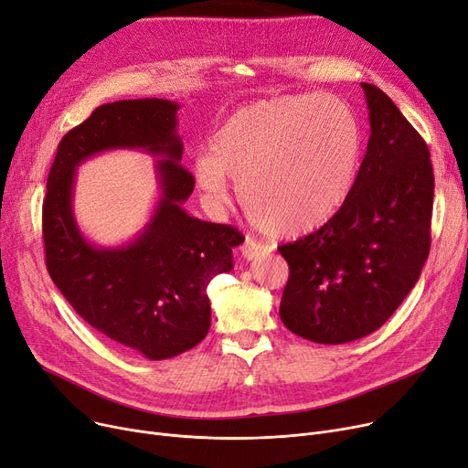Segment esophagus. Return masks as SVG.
<instances>
[{
  "instance_id": "1",
  "label": "esophagus",
  "mask_w": 468,
  "mask_h": 468,
  "mask_svg": "<svg viewBox=\"0 0 468 468\" xmlns=\"http://www.w3.org/2000/svg\"><path fill=\"white\" fill-rule=\"evenodd\" d=\"M264 253H269V248L264 246V243H259L255 241L253 238H246V241H243L241 246V257L246 261H253Z\"/></svg>"
}]
</instances>
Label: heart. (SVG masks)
Returning <instances> with one entry per match:
<instances>
[{"mask_svg":"<svg viewBox=\"0 0 468 468\" xmlns=\"http://www.w3.org/2000/svg\"><path fill=\"white\" fill-rule=\"evenodd\" d=\"M362 152L352 108L331 95H292L238 108L194 164L197 186L222 206L229 179L261 227L278 236L313 232L348 197Z\"/></svg>","mask_w":468,"mask_h":468,"instance_id":"heart-1","label":"heart"}]
</instances>
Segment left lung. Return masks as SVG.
Instances as JSON below:
<instances>
[{
  "instance_id": "1",
  "label": "left lung",
  "mask_w": 468,
  "mask_h": 468,
  "mask_svg": "<svg viewBox=\"0 0 468 468\" xmlns=\"http://www.w3.org/2000/svg\"><path fill=\"white\" fill-rule=\"evenodd\" d=\"M362 89L371 135L348 197L322 229L278 248L289 264L280 318L295 335L322 345L379 329L431 251L429 146L379 87Z\"/></svg>"
}]
</instances>
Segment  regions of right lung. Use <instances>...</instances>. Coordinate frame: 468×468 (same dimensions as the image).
Instances as JSON below:
<instances>
[{
  "label": "right lung",
  "instance_id": "add662e5",
  "mask_svg": "<svg viewBox=\"0 0 468 468\" xmlns=\"http://www.w3.org/2000/svg\"><path fill=\"white\" fill-rule=\"evenodd\" d=\"M179 104L135 99L102 104L58 143L43 199V243L51 280L76 313L114 343L165 360L190 350L211 325L209 282L232 271L241 234L190 217L194 176L181 165ZM137 147L156 163L163 196L147 227L125 247L97 249L71 211L75 167L104 149Z\"/></svg>",
  "mask_w": 468,
  "mask_h": 468
}]
</instances>
